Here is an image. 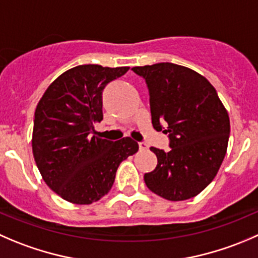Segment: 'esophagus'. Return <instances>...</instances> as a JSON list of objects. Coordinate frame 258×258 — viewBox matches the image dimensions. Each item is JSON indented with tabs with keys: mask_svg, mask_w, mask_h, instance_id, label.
I'll return each mask as SVG.
<instances>
[{
	"mask_svg": "<svg viewBox=\"0 0 258 258\" xmlns=\"http://www.w3.org/2000/svg\"><path fill=\"white\" fill-rule=\"evenodd\" d=\"M139 147H140V150H141V151H145V150H147V145L145 144V142H140Z\"/></svg>",
	"mask_w": 258,
	"mask_h": 258,
	"instance_id": "esophagus-1",
	"label": "esophagus"
}]
</instances>
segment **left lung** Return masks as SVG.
I'll return each instance as SVG.
<instances>
[{
	"instance_id": "1",
	"label": "left lung",
	"mask_w": 258,
	"mask_h": 258,
	"mask_svg": "<svg viewBox=\"0 0 258 258\" xmlns=\"http://www.w3.org/2000/svg\"><path fill=\"white\" fill-rule=\"evenodd\" d=\"M132 71L146 82L152 126L169 134L167 151L150 149L157 165L145 174L147 187L171 202L198 196L217 175L228 146L229 117L217 91L203 76L172 62Z\"/></svg>"
}]
</instances>
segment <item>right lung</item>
Returning a JSON list of instances; mask_svg holds the SVG:
<instances>
[{"label": "right lung", "mask_w": 258, "mask_h": 258, "mask_svg": "<svg viewBox=\"0 0 258 258\" xmlns=\"http://www.w3.org/2000/svg\"><path fill=\"white\" fill-rule=\"evenodd\" d=\"M128 67L87 64L57 77L35 111L32 154L47 186L74 204H92L111 190L119 164L139 151V144L94 136L103 119L102 93Z\"/></svg>", "instance_id": "add662e5"}]
</instances>
